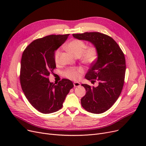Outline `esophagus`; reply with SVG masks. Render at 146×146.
<instances>
[{"label":"esophagus","instance_id":"esophagus-1","mask_svg":"<svg viewBox=\"0 0 146 146\" xmlns=\"http://www.w3.org/2000/svg\"><path fill=\"white\" fill-rule=\"evenodd\" d=\"M73 85H74V87H79V86H80V83H79V82H75L73 83Z\"/></svg>","mask_w":146,"mask_h":146}]
</instances>
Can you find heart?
Returning a JSON list of instances; mask_svg holds the SVG:
<instances>
[{
	"mask_svg": "<svg viewBox=\"0 0 146 146\" xmlns=\"http://www.w3.org/2000/svg\"><path fill=\"white\" fill-rule=\"evenodd\" d=\"M67 50L76 57H79L82 62L86 65H91L96 61L98 52L96 48L94 45L86 47L85 42L74 39L70 41L67 45ZM61 56V49H57L54 53V59L56 64L60 62ZM83 72L81 67L68 68L63 72V76L70 79L78 80L80 79L81 74Z\"/></svg>",
	"mask_w": 146,
	"mask_h": 146,
	"instance_id": "heart-1",
	"label": "heart"
}]
</instances>
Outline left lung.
Here are the masks:
<instances>
[{
  "label": "left lung",
  "mask_w": 146,
  "mask_h": 146,
  "mask_svg": "<svg viewBox=\"0 0 146 146\" xmlns=\"http://www.w3.org/2000/svg\"><path fill=\"white\" fill-rule=\"evenodd\" d=\"M73 36L92 43L98 50V58L85 78L93 83L97 80L98 86L95 88L82 84L86 94L81 99V104L89 112L103 113L117 101L123 88L126 69L124 54L116 41L106 34L87 32Z\"/></svg>",
  "instance_id": "left-lung-1"
}]
</instances>
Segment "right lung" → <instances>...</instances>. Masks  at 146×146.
I'll use <instances>...</instances> for the list:
<instances>
[{
	"label": "right lung",
	"mask_w": 146,
	"mask_h": 146,
	"mask_svg": "<svg viewBox=\"0 0 146 146\" xmlns=\"http://www.w3.org/2000/svg\"><path fill=\"white\" fill-rule=\"evenodd\" d=\"M68 35H50L36 39L22 54L19 76L22 89L29 102L42 113L62 108L67 95L74 86L68 79H63L57 84L48 79L56 67L54 53Z\"/></svg>",
	"instance_id": "1"
}]
</instances>
